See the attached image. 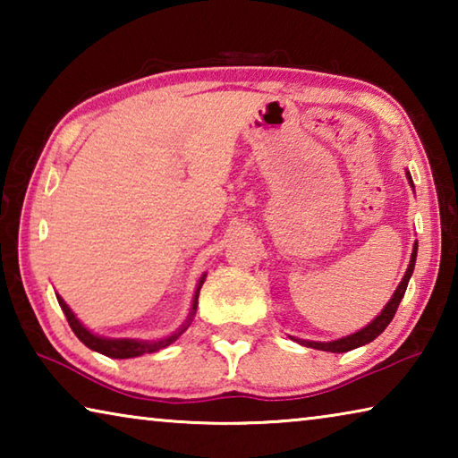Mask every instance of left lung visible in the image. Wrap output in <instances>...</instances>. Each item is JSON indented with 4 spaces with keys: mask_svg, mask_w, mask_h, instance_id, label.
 <instances>
[{
    "mask_svg": "<svg viewBox=\"0 0 458 458\" xmlns=\"http://www.w3.org/2000/svg\"><path fill=\"white\" fill-rule=\"evenodd\" d=\"M406 177H408V183L412 185V175H410V172H406ZM416 252H418V242H414V248H412V254H410V265L406 268L404 276H402V281L398 284V289L394 291L392 299L387 301L386 307L382 309V313H379L374 321H369L366 327L352 333V335H345L341 339H335V341H309V339H297V337H291L297 341V344L305 345V347H313V350H321V352H331V353H345V352H352L355 350V347H361L369 344V341H374L379 333H382L387 325H390V321L394 319V315H396V309L400 305V301L404 299V293H406V286H408V281L410 276H412L414 273V265H416Z\"/></svg>",
    "mask_w": 458,
    "mask_h": 458,
    "instance_id": "8db88e82",
    "label": "left lung"
}]
</instances>
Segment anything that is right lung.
<instances>
[{"label": "right lung", "instance_id": "add662e5", "mask_svg": "<svg viewBox=\"0 0 458 458\" xmlns=\"http://www.w3.org/2000/svg\"><path fill=\"white\" fill-rule=\"evenodd\" d=\"M206 281V275L199 276V281L196 284V291H193V301H191V309H190V315L188 319L182 323L180 329H175L172 335H165L161 339H153V341H147V339H131V337H103V335H97V333H92L89 327H84L81 323L79 317L72 313V309L64 303V299L56 294L60 309L64 311L68 323H71V327L74 331V335L79 337L84 345L89 347L92 352H98L106 355V358H114V360H129V358H139V355L143 353H153V352H159V350H165L167 345H172L174 341L182 335V333L190 327L193 317H196V309H198V297H199V289L201 284Z\"/></svg>", "mask_w": 458, "mask_h": 458}]
</instances>
